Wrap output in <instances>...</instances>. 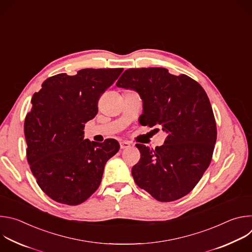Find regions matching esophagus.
<instances>
[{
  "instance_id": "34e87169",
  "label": "esophagus",
  "mask_w": 252,
  "mask_h": 252,
  "mask_svg": "<svg viewBox=\"0 0 252 252\" xmlns=\"http://www.w3.org/2000/svg\"><path fill=\"white\" fill-rule=\"evenodd\" d=\"M120 145H121V150H125L130 147V143L128 141H122Z\"/></svg>"
}]
</instances>
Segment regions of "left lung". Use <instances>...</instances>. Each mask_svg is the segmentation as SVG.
Listing matches in <instances>:
<instances>
[{
  "instance_id": "1",
  "label": "left lung",
  "mask_w": 252,
  "mask_h": 252,
  "mask_svg": "<svg viewBox=\"0 0 252 252\" xmlns=\"http://www.w3.org/2000/svg\"><path fill=\"white\" fill-rule=\"evenodd\" d=\"M117 86L139 94L140 125L160 126L166 133L163 145L155 151L136 145L140 160L131 169L135 184L162 202L187 195L208 167L217 141L206 93L191 78L173 76L164 67L126 69Z\"/></svg>"
}]
</instances>
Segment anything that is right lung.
Listing matches in <instances>:
<instances>
[{
  "instance_id": "right-lung-1",
  "label": "right lung",
  "mask_w": 252,
  "mask_h": 252,
  "mask_svg": "<svg viewBox=\"0 0 252 252\" xmlns=\"http://www.w3.org/2000/svg\"><path fill=\"white\" fill-rule=\"evenodd\" d=\"M123 68H84L47 79L32 97L24 125L27 158L37 184L57 202L78 205L99 187L103 168L120 150L116 139H84L85 124Z\"/></svg>"
}]
</instances>
